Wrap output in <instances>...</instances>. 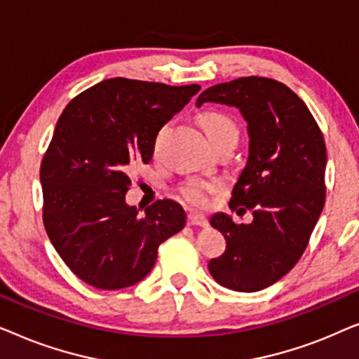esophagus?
I'll return each instance as SVG.
<instances>
[{
	"mask_svg": "<svg viewBox=\"0 0 359 359\" xmlns=\"http://www.w3.org/2000/svg\"><path fill=\"white\" fill-rule=\"evenodd\" d=\"M188 225H196V227H208L209 220L201 214L189 212L188 214Z\"/></svg>",
	"mask_w": 359,
	"mask_h": 359,
	"instance_id": "34e87169",
	"label": "esophagus"
}]
</instances>
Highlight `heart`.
Here are the masks:
<instances>
[{
  "label": "heart",
  "instance_id": "b5f03b06",
  "mask_svg": "<svg viewBox=\"0 0 359 359\" xmlns=\"http://www.w3.org/2000/svg\"><path fill=\"white\" fill-rule=\"evenodd\" d=\"M199 124L203 127L209 140L219 139L225 135H238L237 124H235L232 117H229L224 112L208 111L199 116ZM220 188L219 181L209 180H188L178 188V193L186 203L194 205V208H203L208 204L209 196L215 193Z\"/></svg>",
  "mask_w": 359,
  "mask_h": 359
}]
</instances>
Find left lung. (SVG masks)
Returning <instances> with one entry per match:
<instances>
[{"instance_id":"obj_1","label":"left lung","mask_w":359,"mask_h":359,"mask_svg":"<svg viewBox=\"0 0 359 359\" xmlns=\"http://www.w3.org/2000/svg\"><path fill=\"white\" fill-rule=\"evenodd\" d=\"M235 106L248 122L247 166L233 186L230 209H252V224L215 214L225 252L209 262L224 287L255 292L296 266L325 204L327 149L320 127L301 97L281 81L237 78L203 91L196 104Z\"/></svg>"}]
</instances>
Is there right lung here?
<instances>
[{
  "mask_svg": "<svg viewBox=\"0 0 359 359\" xmlns=\"http://www.w3.org/2000/svg\"><path fill=\"white\" fill-rule=\"evenodd\" d=\"M199 85L111 78L88 88L58 117L41 163L42 219L73 274L97 289H122L151 271L158 247L186 224L180 204H126L129 171L149 163L158 130Z\"/></svg>",
  "mask_w": 359,
  "mask_h": 359,
  "instance_id": "obj_1",
  "label": "right lung"
}]
</instances>
